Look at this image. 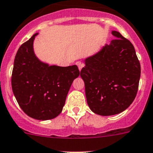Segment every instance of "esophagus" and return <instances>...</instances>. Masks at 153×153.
<instances>
[{"label":"esophagus","mask_w":153,"mask_h":153,"mask_svg":"<svg viewBox=\"0 0 153 153\" xmlns=\"http://www.w3.org/2000/svg\"><path fill=\"white\" fill-rule=\"evenodd\" d=\"M76 65H78V67H79V71L82 70V68L83 67H84V64H82V62H77Z\"/></svg>","instance_id":"obj_1"}]
</instances>
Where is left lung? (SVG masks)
Instances as JSON below:
<instances>
[{
  "label": "left lung",
  "instance_id": "left-lung-1",
  "mask_svg": "<svg viewBox=\"0 0 153 153\" xmlns=\"http://www.w3.org/2000/svg\"><path fill=\"white\" fill-rule=\"evenodd\" d=\"M112 34L116 38L85 59L80 73L89 108L102 116L120 114L131 104L141 75L134 46L117 31Z\"/></svg>",
  "mask_w": 153,
  "mask_h": 153
}]
</instances>
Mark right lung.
Returning a JSON list of instances; mask_svg holds the SVG:
<instances>
[{
  "label": "right lung",
  "mask_w": 153,
  "mask_h": 153,
  "mask_svg": "<svg viewBox=\"0 0 153 153\" xmlns=\"http://www.w3.org/2000/svg\"><path fill=\"white\" fill-rule=\"evenodd\" d=\"M37 33L21 45L15 55L11 87L22 110L30 117L50 120L62 111L67 95L80 74L77 65L49 66L33 52Z\"/></svg>",
  "instance_id": "1"
}]
</instances>
